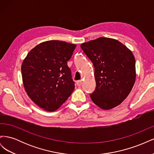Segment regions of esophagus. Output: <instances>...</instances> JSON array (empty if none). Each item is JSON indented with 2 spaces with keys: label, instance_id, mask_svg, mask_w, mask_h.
<instances>
[{
  "label": "esophagus",
  "instance_id": "1",
  "mask_svg": "<svg viewBox=\"0 0 154 154\" xmlns=\"http://www.w3.org/2000/svg\"><path fill=\"white\" fill-rule=\"evenodd\" d=\"M76 84L78 86L80 87L81 85H82V80H79V81H77L76 82Z\"/></svg>",
  "mask_w": 154,
  "mask_h": 154
}]
</instances>
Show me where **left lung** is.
<instances>
[{
    "instance_id": "obj_1",
    "label": "left lung",
    "mask_w": 154,
    "mask_h": 154,
    "mask_svg": "<svg viewBox=\"0 0 154 154\" xmlns=\"http://www.w3.org/2000/svg\"><path fill=\"white\" fill-rule=\"evenodd\" d=\"M94 67L96 88L92 101L103 110L118 106L132 91L136 78L132 51L118 40L100 37L81 44Z\"/></svg>"
}]
</instances>
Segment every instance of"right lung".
Returning a JSON list of instances; mask_svg holds the SVG:
<instances>
[{"mask_svg": "<svg viewBox=\"0 0 154 154\" xmlns=\"http://www.w3.org/2000/svg\"><path fill=\"white\" fill-rule=\"evenodd\" d=\"M76 45L60 40L44 42L22 62V82L30 99L48 112L59 109L74 89L67 61Z\"/></svg>", "mask_w": 154, "mask_h": 154, "instance_id": "add662e5", "label": "right lung"}]
</instances>
